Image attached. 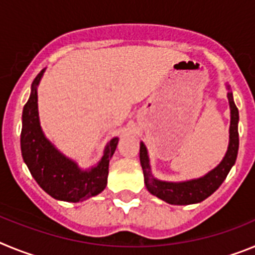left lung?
<instances>
[{"label":"left lung","mask_w":255,"mask_h":255,"mask_svg":"<svg viewBox=\"0 0 255 255\" xmlns=\"http://www.w3.org/2000/svg\"><path fill=\"white\" fill-rule=\"evenodd\" d=\"M227 89H229L227 98H229L230 114H231L229 147H227L226 154H225L224 159L220 162V164L212 171H209L208 173H206L204 176L180 182L162 181V180L155 179L150 172L147 147L144 145L143 141H140V164L144 173V184L150 194L155 195L168 204L188 206V204L203 202L209 195L213 194L220 188L221 184L225 181L227 173L235 164L239 150V111L234 102L233 92H230L229 85H227Z\"/></svg>","instance_id":"8db88e82"}]
</instances>
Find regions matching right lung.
<instances>
[{
  "label": "right lung",
  "mask_w": 255,
  "mask_h": 255,
  "mask_svg": "<svg viewBox=\"0 0 255 255\" xmlns=\"http://www.w3.org/2000/svg\"><path fill=\"white\" fill-rule=\"evenodd\" d=\"M44 70L31 83L30 97L22 110L21 154L31 176L47 194L57 200L76 203L105 190L108 164L116 150L119 138L110 140L101 161L91 170H82L76 162L62 154L44 136L40 128L37 88Z\"/></svg>",
  "instance_id": "1"
}]
</instances>
